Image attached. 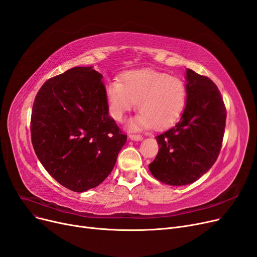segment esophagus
I'll return each instance as SVG.
<instances>
[{"mask_svg": "<svg viewBox=\"0 0 257 257\" xmlns=\"http://www.w3.org/2000/svg\"><path fill=\"white\" fill-rule=\"evenodd\" d=\"M129 139L132 140V141H142L143 140V137L141 135H131L129 136Z\"/></svg>", "mask_w": 257, "mask_h": 257, "instance_id": "1", "label": "esophagus"}]
</instances>
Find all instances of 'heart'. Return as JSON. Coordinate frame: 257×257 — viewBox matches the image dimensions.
Masks as SVG:
<instances>
[{"label":"heart","instance_id":"heart-1","mask_svg":"<svg viewBox=\"0 0 257 257\" xmlns=\"http://www.w3.org/2000/svg\"><path fill=\"white\" fill-rule=\"evenodd\" d=\"M110 114L121 120L125 113L135 108L141 112L131 120L132 129L152 126L160 129L168 126L183 111L187 89L180 77L143 69L126 73L118 81L111 82L106 89Z\"/></svg>","mask_w":257,"mask_h":257}]
</instances>
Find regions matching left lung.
I'll list each match as a JSON object with an SVG mask.
<instances>
[{"instance_id":"obj_1","label":"left lung","mask_w":257,"mask_h":257,"mask_svg":"<svg viewBox=\"0 0 257 257\" xmlns=\"http://www.w3.org/2000/svg\"><path fill=\"white\" fill-rule=\"evenodd\" d=\"M187 103L176 124L158 137L159 153L149 165L152 175L171 186L191 184L218 158L227 111L217 86L187 69Z\"/></svg>"}]
</instances>
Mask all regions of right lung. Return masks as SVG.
Here are the masks:
<instances>
[{"label":"right lung","mask_w":257,"mask_h":257,"mask_svg":"<svg viewBox=\"0 0 257 257\" xmlns=\"http://www.w3.org/2000/svg\"><path fill=\"white\" fill-rule=\"evenodd\" d=\"M102 74L73 67L47 80L33 102L30 131L44 168L65 188L84 192L112 171L127 136L108 114Z\"/></svg>","instance_id":"add662e5"}]
</instances>
